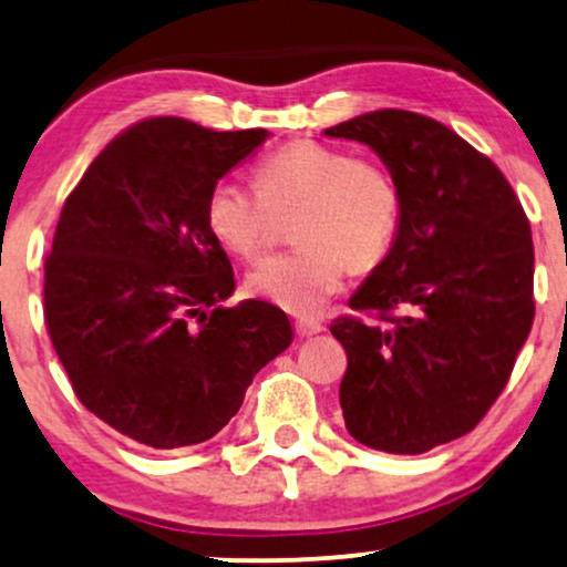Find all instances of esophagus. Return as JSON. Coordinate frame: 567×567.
Wrapping results in <instances>:
<instances>
[{
  "label": "esophagus",
  "mask_w": 567,
  "mask_h": 567,
  "mask_svg": "<svg viewBox=\"0 0 567 567\" xmlns=\"http://www.w3.org/2000/svg\"><path fill=\"white\" fill-rule=\"evenodd\" d=\"M295 331H298V336L308 338V336H316L320 331H326V328H323V323H320V320L300 318V320H295Z\"/></svg>",
  "instance_id": "1"
}]
</instances>
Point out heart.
<instances>
[{
	"mask_svg": "<svg viewBox=\"0 0 567 567\" xmlns=\"http://www.w3.org/2000/svg\"><path fill=\"white\" fill-rule=\"evenodd\" d=\"M400 188L374 157L295 140L257 167V190L218 181L206 200L210 234L231 255L255 259L292 216L290 255L247 275L251 295L308 316L341 290L346 269L369 272L390 255L400 229Z\"/></svg>",
	"mask_w": 567,
	"mask_h": 567,
	"instance_id": "b5f03b06",
	"label": "heart"
}]
</instances>
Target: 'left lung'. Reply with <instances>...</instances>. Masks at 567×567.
Segmentation results:
<instances>
[{"label": "left lung", "mask_w": 567, "mask_h": 567, "mask_svg": "<svg viewBox=\"0 0 567 567\" xmlns=\"http://www.w3.org/2000/svg\"><path fill=\"white\" fill-rule=\"evenodd\" d=\"M364 142L400 188L390 255L331 333L346 349V430L417 455L471 433L509 382L535 320L525 208L486 155L445 124L379 109L326 130Z\"/></svg>", "instance_id": "1"}]
</instances>
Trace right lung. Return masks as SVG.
<instances>
[{"mask_svg":"<svg viewBox=\"0 0 567 567\" xmlns=\"http://www.w3.org/2000/svg\"><path fill=\"white\" fill-rule=\"evenodd\" d=\"M267 137L152 116L63 203L42 287L50 341L83 408L142 445L214 437L292 341L277 306H221L234 269L206 224L210 188Z\"/></svg>","mask_w":567,"mask_h":567,"instance_id":"obj_1","label":"right lung"}]
</instances>
